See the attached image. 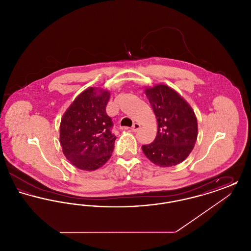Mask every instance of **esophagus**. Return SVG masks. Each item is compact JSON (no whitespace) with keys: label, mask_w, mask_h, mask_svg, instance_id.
<instances>
[{"label":"esophagus","mask_w":251,"mask_h":251,"mask_svg":"<svg viewBox=\"0 0 251 251\" xmlns=\"http://www.w3.org/2000/svg\"><path fill=\"white\" fill-rule=\"evenodd\" d=\"M140 127H141V126H140V124H139V123H133V125L131 126V131H138V130L140 129Z\"/></svg>","instance_id":"1"}]
</instances>
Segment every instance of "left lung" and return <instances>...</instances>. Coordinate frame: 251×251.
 Segmentation results:
<instances>
[{
  "mask_svg": "<svg viewBox=\"0 0 251 251\" xmlns=\"http://www.w3.org/2000/svg\"><path fill=\"white\" fill-rule=\"evenodd\" d=\"M145 94L155 114L158 131L152 143L142 146L144 154L156 166H176L191 153L198 138L194 110L166 84L146 87Z\"/></svg>",
  "mask_w": 251,
  "mask_h": 251,
  "instance_id": "left-lung-1",
  "label": "left lung"
}]
</instances>
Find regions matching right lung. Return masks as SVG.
<instances>
[{"label": "right lung", "instance_id": "obj_1", "mask_svg": "<svg viewBox=\"0 0 251 251\" xmlns=\"http://www.w3.org/2000/svg\"><path fill=\"white\" fill-rule=\"evenodd\" d=\"M107 89L88 87L77 96L60 123V144L74 167L93 171L102 167L114 151L116 136L106 114Z\"/></svg>", "mask_w": 251, "mask_h": 251}]
</instances>
